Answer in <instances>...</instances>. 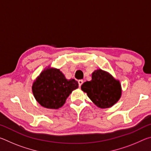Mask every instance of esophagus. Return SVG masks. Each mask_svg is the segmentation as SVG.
<instances>
[{
  "label": "esophagus",
  "mask_w": 151,
  "mask_h": 151,
  "mask_svg": "<svg viewBox=\"0 0 151 151\" xmlns=\"http://www.w3.org/2000/svg\"><path fill=\"white\" fill-rule=\"evenodd\" d=\"M78 83L79 86H81V85H83V80H79V81H78Z\"/></svg>",
  "instance_id": "1"
}]
</instances>
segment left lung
Segmentation results:
<instances>
[{"mask_svg":"<svg viewBox=\"0 0 151 151\" xmlns=\"http://www.w3.org/2000/svg\"><path fill=\"white\" fill-rule=\"evenodd\" d=\"M92 102L101 109L110 108L119 101L122 87L119 80L105 70L97 69L92 73V79L81 86Z\"/></svg>","mask_w":151,"mask_h":151,"instance_id":"left-lung-1","label":"left lung"}]
</instances>
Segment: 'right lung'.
I'll use <instances>...</instances> for the list:
<instances>
[{"label":"right lung","mask_w":151,"mask_h":151,"mask_svg":"<svg viewBox=\"0 0 151 151\" xmlns=\"http://www.w3.org/2000/svg\"><path fill=\"white\" fill-rule=\"evenodd\" d=\"M78 87V83L75 79H66L60 69L48 66L33 82L32 91L40 105L47 109H58Z\"/></svg>","instance_id":"1"}]
</instances>
